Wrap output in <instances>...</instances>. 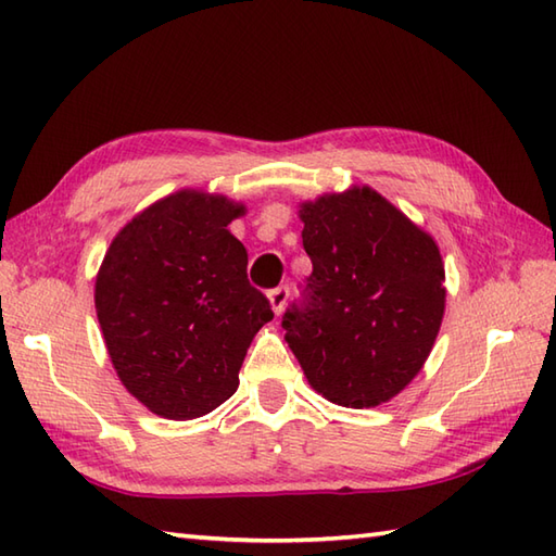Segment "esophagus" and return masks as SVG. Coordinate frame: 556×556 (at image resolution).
<instances>
[{
    "instance_id": "1",
    "label": "esophagus",
    "mask_w": 556,
    "mask_h": 556,
    "mask_svg": "<svg viewBox=\"0 0 556 556\" xmlns=\"http://www.w3.org/2000/svg\"><path fill=\"white\" fill-rule=\"evenodd\" d=\"M267 299H269V305H271V311H275L277 315L285 311V305H287V299H289V287H277V289H271L269 293H267Z\"/></svg>"
}]
</instances>
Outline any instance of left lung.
<instances>
[{
    "label": "left lung",
    "instance_id": "8db88e82",
    "mask_svg": "<svg viewBox=\"0 0 556 556\" xmlns=\"http://www.w3.org/2000/svg\"><path fill=\"white\" fill-rule=\"evenodd\" d=\"M313 260L281 327L305 380L332 404H387L428 361L444 317L434 239L370 186L301 203Z\"/></svg>",
    "mask_w": 556,
    "mask_h": 556
}]
</instances>
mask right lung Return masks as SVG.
<instances>
[{
    "instance_id": "add662e5",
    "label": "right lung",
    "mask_w": 556,
    "mask_h": 556,
    "mask_svg": "<svg viewBox=\"0 0 556 556\" xmlns=\"http://www.w3.org/2000/svg\"><path fill=\"white\" fill-rule=\"evenodd\" d=\"M243 212L227 195L181 188L138 212L104 253V346L128 394L160 418L191 420L224 404L257 329L275 317L227 229Z\"/></svg>"
}]
</instances>
